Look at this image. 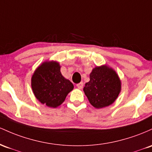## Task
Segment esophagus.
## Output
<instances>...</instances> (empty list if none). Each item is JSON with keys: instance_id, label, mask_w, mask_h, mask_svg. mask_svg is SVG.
<instances>
[{"instance_id": "esophagus-1", "label": "esophagus", "mask_w": 152, "mask_h": 152, "mask_svg": "<svg viewBox=\"0 0 152 152\" xmlns=\"http://www.w3.org/2000/svg\"><path fill=\"white\" fill-rule=\"evenodd\" d=\"M77 87L79 89H82V88H83V82H81V83L77 84Z\"/></svg>"}]
</instances>
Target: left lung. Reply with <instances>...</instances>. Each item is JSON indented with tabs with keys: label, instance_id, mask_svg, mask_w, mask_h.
Listing matches in <instances>:
<instances>
[{
	"label": "left lung",
	"instance_id": "left-lung-1",
	"mask_svg": "<svg viewBox=\"0 0 152 152\" xmlns=\"http://www.w3.org/2000/svg\"><path fill=\"white\" fill-rule=\"evenodd\" d=\"M121 90V83L118 75L107 65L95 67L90 74V81L83 88L90 104L96 108L111 105Z\"/></svg>",
	"mask_w": 152,
	"mask_h": 152
}]
</instances>
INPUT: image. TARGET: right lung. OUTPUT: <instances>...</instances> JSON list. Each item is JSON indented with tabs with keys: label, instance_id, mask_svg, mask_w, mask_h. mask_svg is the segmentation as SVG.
<instances>
[{
	"label": "right lung",
	"instance_id": "right-lung-1",
	"mask_svg": "<svg viewBox=\"0 0 152 152\" xmlns=\"http://www.w3.org/2000/svg\"><path fill=\"white\" fill-rule=\"evenodd\" d=\"M31 88L40 103L50 108H57L65 100L74 85L65 79L57 62H44L37 68L31 77Z\"/></svg>",
	"mask_w": 152,
	"mask_h": 152
}]
</instances>
